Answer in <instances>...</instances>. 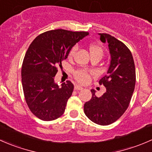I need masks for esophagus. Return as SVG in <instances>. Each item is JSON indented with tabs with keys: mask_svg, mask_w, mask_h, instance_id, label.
Wrapping results in <instances>:
<instances>
[{
	"mask_svg": "<svg viewBox=\"0 0 152 152\" xmlns=\"http://www.w3.org/2000/svg\"><path fill=\"white\" fill-rule=\"evenodd\" d=\"M83 87L82 86H77V85H76L75 86V90H82L83 89Z\"/></svg>",
	"mask_w": 152,
	"mask_h": 152,
	"instance_id": "34e87169",
	"label": "esophagus"
}]
</instances>
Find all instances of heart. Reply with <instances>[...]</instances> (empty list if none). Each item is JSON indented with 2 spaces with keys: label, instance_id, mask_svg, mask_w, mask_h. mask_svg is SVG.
I'll list each match as a JSON object with an SVG mask.
<instances>
[{
  "label": "heart",
  "instance_id": "obj_1",
  "mask_svg": "<svg viewBox=\"0 0 152 152\" xmlns=\"http://www.w3.org/2000/svg\"><path fill=\"white\" fill-rule=\"evenodd\" d=\"M88 49H89L90 55H91V57L99 56L102 58V56H103V49L101 46H98V45H90ZM77 46H73L71 49V50H70L69 53V57L72 58L77 52ZM75 77L80 83H86L89 80V73L86 70H77V71L75 72Z\"/></svg>",
  "mask_w": 152,
  "mask_h": 152
}]
</instances>
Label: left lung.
Instances as JSON below:
<instances>
[{
    "label": "left lung",
    "mask_w": 152,
    "mask_h": 152,
    "mask_svg": "<svg viewBox=\"0 0 152 152\" xmlns=\"http://www.w3.org/2000/svg\"><path fill=\"white\" fill-rule=\"evenodd\" d=\"M100 40L109 44L111 56L107 75L100 80L106 91L101 97L95 95L84 104L87 118L98 125L107 126L119 119L129 106L134 90L136 75L132 52L128 47L113 36L100 33Z\"/></svg>",
    "instance_id": "1"
}]
</instances>
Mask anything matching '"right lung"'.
I'll list each match as a JSON object with an SVG mask.
<instances>
[{"label":"right lung","instance_id":"obj_1","mask_svg":"<svg viewBox=\"0 0 152 152\" xmlns=\"http://www.w3.org/2000/svg\"><path fill=\"white\" fill-rule=\"evenodd\" d=\"M88 34L87 31L51 30L30 44L22 65V86L28 108L39 119L54 121L64 113L74 85L69 80L61 86L55 82L57 66H61L72 48Z\"/></svg>","mask_w":152,"mask_h":152}]
</instances>
